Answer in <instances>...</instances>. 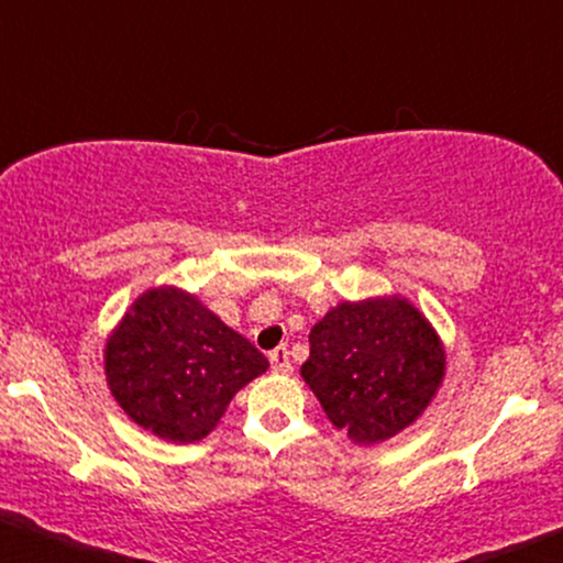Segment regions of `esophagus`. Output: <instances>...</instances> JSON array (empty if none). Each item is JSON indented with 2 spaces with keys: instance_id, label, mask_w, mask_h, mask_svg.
<instances>
[{
  "instance_id": "obj_1",
  "label": "esophagus",
  "mask_w": 563,
  "mask_h": 563,
  "mask_svg": "<svg viewBox=\"0 0 563 563\" xmlns=\"http://www.w3.org/2000/svg\"><path fill=\"white\" fill-rule=\"evenodd\" d=\"M268 360H271V367H274L276 373H292V363H289V352H287V346H276L274 352H271L268 355Z\"/></svg>"
}]
</instances>
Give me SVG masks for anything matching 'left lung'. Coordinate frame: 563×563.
Listing matches in <instances>:
<instances>
[{
	"label": "left lung",
	"instance_id": "left-lung-1",
	"mask_svg": "<svg viewBox=\"0 0 563 563\" xmlns=\"http://www.w3.org/2000/svg\"><path fill=\"white\" fill-rule=\"evenodd\" d=\"M300 376L325 418L357 446L412 426L446 378V346L426 313L388 292L336 302L310 331Z\"/></svg>",
	"mask_w": 563,
	"mask_h": 563
}]
</instances>
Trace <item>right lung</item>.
<instances>
[{"label": "right lung", "instance_id": "add662e5", "mask_svg": "<svg viewBox=\"0 0 563 563\" xmlns=\"http://www.w3.org/2000/svg\"><path fill=\"white\" fill-rule=\"evenodd\" d=\"M266 371L268 360L245 336L175 284L137 295L103 344L117 405L172 443L203 441L234 394Z\"/></svg>", "mask_w": 563, "mask_h": 563}]
</instances>
